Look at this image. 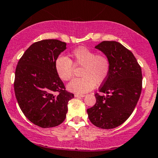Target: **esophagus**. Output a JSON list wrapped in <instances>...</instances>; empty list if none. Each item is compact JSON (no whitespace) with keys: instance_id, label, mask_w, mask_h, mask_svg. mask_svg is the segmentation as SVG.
Segmentation results:
<instances>
[{"instance_id":"esophagus-1","label":"esophagus","mask_w":158,"mask_h":158,"mask_svg":"<svg viewBox=\"0 0 158 158\" xmlns=\"http://www.w3.org/2000/svg\"><path fill=\"white\" fill-rule=\"evenodd\" d=\"M74 96H75V97H77V98H79V97H85V95L84 94H76L75 95H74Z\"/></svg>"}]
</instances>
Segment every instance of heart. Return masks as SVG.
<instances>
[{"mask_svg": "<svg viewBox=\"0 0 158 158\" xmlns=\"http://www.w3.org/2000/svg\"><path fill=\"white\" fill-rule=\"evenodd\" d=\"M73 66H81L80 78H75L67 85V89L77 94H85L96 85L106 80L110 71V62L103 54H97L86 47L72 51L70 58L60 56L55 60L54 68L58 77L68 81L72 77Z\"/></svg>", "mask_w": 158, "mask_h": 158, "instance_id": "b5f03b06", "label": "heart"}]
</instances>
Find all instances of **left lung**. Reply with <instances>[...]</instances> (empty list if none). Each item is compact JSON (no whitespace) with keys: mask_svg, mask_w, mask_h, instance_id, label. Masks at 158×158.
<instances>
[{"mask_svg":"<svg viewBox=\"0 0 158 158\" xmlns=\"http://www.w3.org/2000/svg\"><path fill=\"white\" fill-rule=\"evenodd\" d=\"M110 62L109 75L96 102L87 110L93 124L102 129H113L128 119L135 107L142 90V72L135 56L120 43L103 41L95 47Z\"/></svg>","mask_w":158,"mask_h":158,"instance_id":"obj_1","label":"left lung"}]
</instances>
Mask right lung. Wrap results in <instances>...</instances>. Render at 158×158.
I'll list each match as a JSON object with an SVG mask.
<instances>
[{"mask_svg":"<svg viewBox=\"0 0 158 158\" xmlns=\"http://www.w3.org/2000/svg\"><path fill=\"white\" fill-rule=\"evenodd\" d=\"M65 49L66 43L58 40L37 42L25 51L17 65L14 87L19 107L28 120L42 128L63 122L68 102L74 97L65 90L54 68L55 60Z\"/></svg>","mask_w":158,"mask_h":158,"instance_id":"1","label":"right lung"}]
</instances>
